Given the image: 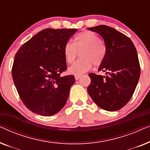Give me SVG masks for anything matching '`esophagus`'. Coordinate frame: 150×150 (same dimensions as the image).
<instances>
[{
    "instance_id": "34e87169",
    "label": "esophagus",
    "mask_w": 150,
    "mask_h": 150,
    "mask_svg": "<svg viewBox=\"0 0 150 150\" xmlns=\"http://www.w3.org/2000/svg\"><path fill=\"white\" fill-rule=\"evenodd\" d=\"M81 75H78V74H76V75L74 76L76 80H79V79H80V77H81Z\"/></svg>"
}]
</instances>
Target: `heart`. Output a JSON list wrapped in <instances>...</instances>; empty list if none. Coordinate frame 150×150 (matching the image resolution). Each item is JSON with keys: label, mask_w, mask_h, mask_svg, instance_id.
Masks as SVG:
<instances>
[{"label": "heart", "mask_w": 150, "mask_h": 150, "mask_svg": "<svg viewBox=\"0 0 150 150\" xmlns=\"http://www.w3.org/2000/svg\"><path fill=\"white\" fill-rule=\"evenodd\" d=\"M80 52L81 58L69 67V72L73 74H81L89 70L92 63L100 65L106 57V49L100 42V37L92 31H83L75 37L74 42H67L63 48V54L67 63H71L75 60Z\"/></svg>", "instance_id": "1"}]
</instances>
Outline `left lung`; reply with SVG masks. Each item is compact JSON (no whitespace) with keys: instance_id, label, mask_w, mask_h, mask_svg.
<instances>
[{"instance_id":"left-lung-1","label":"left lung","mask_w":150,"mask_h":150,"mask_svg":"<svg viewBox=\"0 0 150 150\" xmlns=\"http://www.w3.org/2000/svg\"><path fill=\"white\" fill-rule=\"evenodd\" d=\"M87 29L103 38L106 49L105 59L98 68L105 76L89 74L88 93L102 109L116 111L132 98L140 77L136 48L130 38L110 26L99 25Z\"/></svg>"}]
</instances>
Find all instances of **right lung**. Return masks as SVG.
<instances>
[{"label":"right lung","mask_w":150,"mask_h":150,"mask_svg":"<svg viewBox=\"0 0 150 150\" xmlns=\"http://www.w3.org/2000/svg\"><path fill=\"white\" fill-rule=\"evenodd\" d=\"M77 29L46 28L22 45L16 54L12 77L22 101L35 113L52 116L63 108L75 83L67 69L63 48Z\"/></svg>","instance_id":"right-lung-1"}]
</instances>
